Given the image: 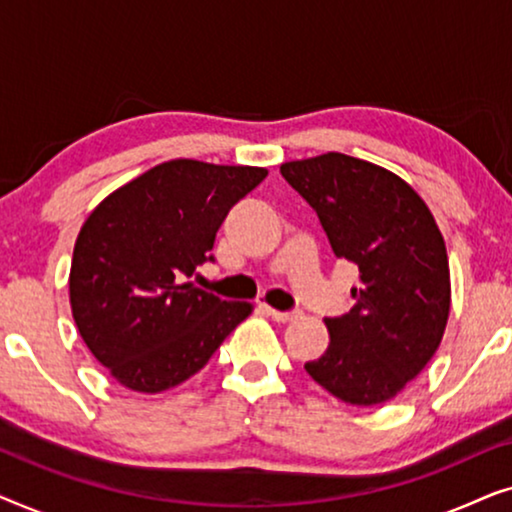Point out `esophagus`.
<instances>
[{
    "label": "esophagus",
    "mask_w": 512,
    "mask_h": 512,
    "mask_svg": "<svg viewBox=\"0 0 512 512\" xmlns=\"http://www.w3.org/2000/svg\"><path fill=\"white\" fill-rule=\"evenodd\" d=\"M265 312H268L275 321H279V324H289V321H296L300 317V312H282V310H272V307H265Z\"/></svg>",
    "instance_id": "1"
}]
</instances>
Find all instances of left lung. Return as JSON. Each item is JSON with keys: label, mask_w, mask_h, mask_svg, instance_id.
Segmentation results:
<instances>
[{"label": "left lung", "mask_w": 512, "mask_h": 512, "mask_svg": "<svg viewBox=\"0 0 512 512\" xmlns=\"http://www.w3.org/2000/svg\"><path fill=\"white\" fill-rule=\"evenodd\" d=\"M279 172L314 207L335 256L359 268L354 307L324 319L331 342L305 370L342 403H387L426 368L450 317L438 223L408 181L368 160L328 151Z\"/></svg>", "instance_id": "left-lung-1"}]
</instances>
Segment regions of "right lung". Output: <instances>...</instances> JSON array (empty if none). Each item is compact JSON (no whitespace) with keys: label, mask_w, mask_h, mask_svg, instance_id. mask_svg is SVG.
Returning a JSON list of instances; mask_svg holds the SVG:
<instances>
[{"label":"right lung","mask_w":512,"mask_h":512,"mask_svg":"<svg viewBox=\"0 0 512 512\" xmlns=\"http://www.w3.org/2000/svg\"><path fill=\"white\" fill-rule=\"evenodd\" d=\"M265 177V167L167 160L88 214L74 244L69 305L90 354L121 387H179L254 310L186 277L212 261L230 207Z\"/></svg>","instance_id":"add662e5"}]
</instances>
